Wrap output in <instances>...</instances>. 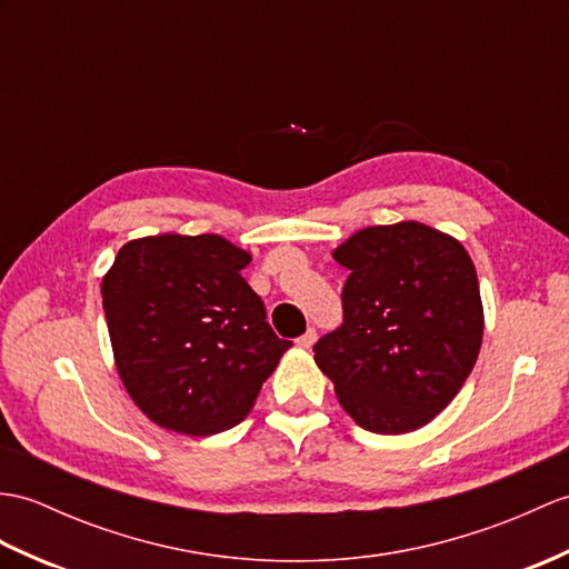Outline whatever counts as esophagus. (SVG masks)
<instances>
[{
    "label": "esophagus",
    "mask_w": 569,
    "mask_h": 569,
    "mask_svg": "<svg viewBox=\"0 0 569 569\" xmlns=\"http://www.w3.org/2000/svg\"><path fill=\"white\" fill-rule=\"evenodd\" d=\"M315 341H317L315 329H308V332L298 339V347H300V349H312Z\"/></svg>",
    "instance_id": "1"
}]
</instances>
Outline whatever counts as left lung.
I'll use <instances>...</instances> for the list:
<instances>
[{
  "mask_svg": "<svg viewBox=\"0 0 569 569\" xmlns=\"http://www.w3.org/2000/svg\"><path fill=\"white\" fill-rule=\"evenodd\" d=\"M332 257L349 269L345 325L315 345L317 368L361 429L427 427L463 388L482 347L470 254L453 234L400 220L353 232Z\"/></svg>",
  "mask_w": 569,
  "mask_h": 569,
  "instance_id": "obj_1",
  "label": "left lung"
}]
</instances>
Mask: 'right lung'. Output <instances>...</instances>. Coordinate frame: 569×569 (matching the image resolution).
<instances>
[{
    "mask_svg": "<svg viewBox=\"0 0 569 569\" xmlns=\"http://www.w3.org/2000/svg\"><path fill=\"white\" fill-rule=\"evenodd\" d=\"M252 261L222 234L126 242L101 279L116 371L157 427L213 436L252 412L290 341L242 279Z\"/></svg>",
    "mask_w": 569,
    "mask_h": 569,
    "instance_id": "right-lung-1",
    "label": "right lung"
}]
</instances>
